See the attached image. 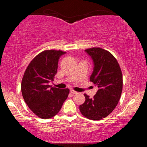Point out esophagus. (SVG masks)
Segmentation results:
<instances>
[{"instance_id": "1", "label": "esophagus", "mask_w": 147, "mask_h": 147, "mask_svg": "<svg viewBox=\"0 0 147 147\" xmlns=\"http://www.w3.org/2000/svg\"><path fill=\"white\" fill-rule=\"evenodd\" d=\"M70 93H72V94H76V93H77V92H76V91H75L73 90V89H71V90H70Z\"/></svg>"}]
</instances>
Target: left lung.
<instances>
[{"label": "left lung", "instance_id": "1", "mask_svg": "<svg viewBox=\"0 0 147 147\" xmlns=\"http://www.w3.org/2000/svg\"><path fill=\"white\" fill-rule=\"evenodd\" d=\"M85 52L93 62L90 81L98 89L93 98L84 94L86 100L80 106V111L89 119L100 120L117 105L123 90V74L117 61L109 52L99 47L86 49Z\"/></svg>", "mask_w": 147, "mask_h": 147}]
</instances>
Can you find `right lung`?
Returning a JSON list of instances; mask_svg holds the SVG:
<instances>
[{"instance_id": "add662e5", "label": "right lung", "mask_w": 147, "mask_h": 147, "mask_svg": "<svg viewBox=\"0 0 147 147\" xmlns=\"http://www.w3.org/2000/svg\"><path fill=\"white\" fill-rule=\"evenodd\" d=\"M65 52L48 50L39 53L27 67L21 82L23 98L29 108L41 119L53 117L61 108L69 89L49 85L54 81L58 60Z\"/></svg>"}]
</instances>
